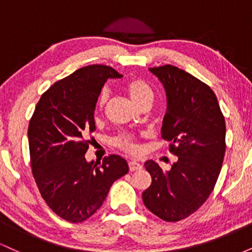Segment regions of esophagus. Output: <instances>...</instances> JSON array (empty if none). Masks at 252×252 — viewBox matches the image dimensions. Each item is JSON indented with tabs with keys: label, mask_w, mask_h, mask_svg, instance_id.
Returning <instances> with one entry per match:
<instances>
[{
	"label": "esophagus",
	"mask_w": 252,
	"mask_h": 252,
	"mask_svg": "<svg viewBox=\"0 0 252 252\" xmlns=\"http://www.w3.org/2000/svg\"><path fill=\"white\" fill-rule=\"evenodd\" d=\"M142 168V164L136 162V161H130L129 162V170L130 172H135V170H140Z\"/></svg>",
	"instance_id": "esophagus-1"
}]
</instances>
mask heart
I'll list each match as a JSON object with an SVG mask.
<instances>
[{"mask_svg": "<svg viewBox=\"0 0 252 252\" xmlns=\"http://www.w3.org/2000/svg\"><path fill=\"white\" fill-rule=\"evenodd\" d=\"M123 88L126 90V94H129V97L131 98L132 102H134L137 106H141L142 104L147 102H153L154 94H153L152 88H150L146 80L140 79V78H134V79H130L128 82L124 83ZM108 99L109 92L106 91V90H104L99 97V105L103 108L106 104V102H108ZM114 143L116 144L117 147H120L121 149L130 153V154H136V153H138V146L136 144L135 138L130 135L117 136L114 140Z\"/></svg>", "mask_w": 252, "mask_h": 252, "instance_id": "b5f03b06", "label": "heart"}]
</instances>
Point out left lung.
Instances as JSON below:
<instances>
[{"label":"left lung","mask_w":252,"mask_h":252,"mask_svg":"<svg viewBox=\"0 0 252 252\" xmlns=\"http://www.w3.org/2000/svg\"><path fill=\"white\" fill-rule=\"evenodd\" d=\"M167 97L161 136L172 142L178 161L162 170L153 160L144 163L152 185L142 193L146 207L166 221L194 213L215 189L225 155V120L215 92L172 65L149 68Z\"/></svg>","instance_id":"left-lung-1"}]
</instances>
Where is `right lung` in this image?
I'll return each instance as SVG.
<instances>
[{
  "instance_id": "right-lung-1",
  "label": "right lung",
  "mask_w": 252,
  "mask_h": 252,
  "mask_svg": "<svg viewBox=\"0 0 252 252\" xmlns=\"http://www.w3.org/2000/svg\"><path fill=\"white\" fill-rule=\"evenodd\" d=\"M122 77L104 65L79 68L42 94L31 118L28 142L37 189L50 209L67 221L90 218L112 184L129 172L120 155L104 158L99 166L85 158L102 88L108 79Z\"/></svg>"
}]
</instances>
